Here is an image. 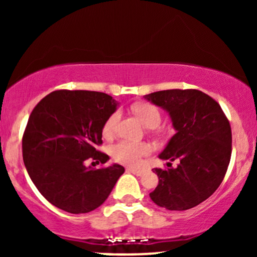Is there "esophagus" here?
Instances as JSON below:
<instances>
[{
    "label": "esophagus",
    "instance_id": "34e87169",
    "mask_svg": "<svg viewBox=\"0 0 257 257\" xmlns=\"http://www.w3.org/2000/svg\"><path fill=\"white\" fill-rule=\"evenodd\" d=\"M128 170L131 173L135 174V175H138V176L144 175V173H145V170H144V169H139V168H128Z\"/></svg>",
    "mask_w": 257,
    "mask_h": 257
}]
</instances>
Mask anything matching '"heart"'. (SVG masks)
<instances>
[{"instance_id": "obj_1", "label": "heart", "mask_w": 257, "mask_h": 257, "mask_svg": "<svg viewBox=\"0 0 257 257\" xmlns=\"http://www.w3.org/2000/svg\"><path fill=\"white\" fill-rule=\"evenodd\" d=\"M133 111L140 117L144 124L149 128H156L162 120V112L156 105L150 102H139L133 106ZM120 118V112L114 111L110 114L102 126L105 137H111L116 132ZM152 152V146L147 143L122 140L111 147V155L116 162L128 166H137L140 161Z\"/></svg>"}]
</instances>
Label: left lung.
I'll use <instances>...</instances> for the list:
<instances>
[{
  "label": "left lung",
  "mask_w": 257,
  "mask_h": 257,
  "mask_svg": "<svg viewBox=\"0 0 257 257\" xmlns=\"http://www.w3.org/2000/svg\"><path fill=\"white\" fill-rule=\"evenodd\" d=\"M145 99L166 108L176 129L159 158L179 159L176 168H156L158 185L150 197L168 210H187L208 199L225 178L232 153L229 120L216 100L197 89L159 90Z\"/></svg>",
  "instance_id": "1"
}]
</instances>
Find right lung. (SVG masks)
<instances>
[{
    "instance_id": "1",
    "label": "right lung",
    "mask_w": 257,
    "mask_h": 257,
    "mask_svg": "<svg viewBox=\"0 0 257 257\" xmlns=\"http://www.w3.org/2000/svg\"><path fill=\"white\" fill-rule=\"evenodd\" d=\"M116 106V100L100 91L59 89L32 110L23 134V159L40 193L61 210H94L124 173L119 164L95 170L84 166L88 159L107 162L96 147Z\"/></svg>"
}]
</instances>
